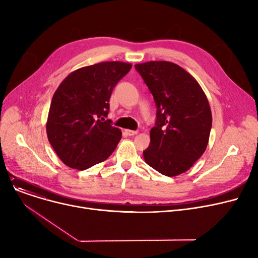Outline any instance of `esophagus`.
Returning <instances> with one entry per match:
<instances>
[{
  "label": "esophagus",
  "instance_id": "1",
  "mask_svg": "<svg viewBox=\"0 0 258 258\" xmlns=\"http://www.w3.org/2000/svg\"><path fill=\"white\" fill-rule=\"evenodd\" d=\"M125 133L128 135V136H135V135L138 134L137 131H132V130H125Z\"/></svg>",
  "mask_w": 258,
  "mask_h": 258
}]
</instances>
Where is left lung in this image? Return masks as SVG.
I'll use <instances>...</instances> for the list:
<instances>
[{"mask_svg": "<svg viewBox=\"0 0 258 258\" xmlns=\"http://www.w3.org/2000/svg\"><path fill=\"white\" fill-rule=\"evenodd\" d=\"M157 105L146 163L166 177L190 168L206 151L212 125L208 99L198 81L170 61L135 64Z\"/></svg>", "mask_w": 258, "mask_h": 258, "instance_id": "obj_1", "label": "left lung"}]
</instances>
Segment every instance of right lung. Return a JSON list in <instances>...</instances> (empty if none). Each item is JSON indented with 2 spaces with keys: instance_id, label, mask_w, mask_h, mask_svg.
Masks as SVG:
<instances>
[{
  "instance_id": "obj_1",
  "label": "right lung",
  "mask_w": 258,
  "mask_h": 258,
  "mask_svg": "<svg viewBox=\"0 0 258 258\" xmlns=\"http://www.w3.org/2000/svg\"><path fill=\"white\" fill-rule=\"evenodd\" d=\"M132 68L122 61H103L70 73L53 95L47 136L53 150L71 168L85 170L110 157L121 131L105 120L112 92Z\"/></svg>"
}]
</instances>
